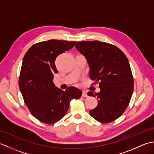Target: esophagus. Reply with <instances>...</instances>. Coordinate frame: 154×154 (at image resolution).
I'll use <instances>...</instances> for the list:
<instances>
[{"label":"esophagus","mask_w":154,"mask_h":154,"mask_svg":"<svg viewBox=\"0 0 154 154\" xmlns=\"http://www.w3.org/2000/svg\"><path fill=\"white\" fill-rule=\"evenodd\" d=\"M82 96H83V97L87 98V97H88V95H87V92H85V91H83V94H82Z\"/></svg>","instance_id":"1"}]
</instances>
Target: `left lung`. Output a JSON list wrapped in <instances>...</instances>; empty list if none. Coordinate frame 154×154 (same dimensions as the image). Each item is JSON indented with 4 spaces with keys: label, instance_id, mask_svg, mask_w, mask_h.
<instances>
[{
    "label": "left lung",
    "instance_id": "8db88e82",
    "mask_svg": "<svg viewBox=\"0 0 154 154\" xmlns=\"http://www.w3.org/2000/svg\"><path fill=\"white\" fill-rule=\"evenodd\" d=\"M75 48L87 59L90 78L99 83L100 91L88 95L97 96L98 106L90 115L108 123L124 113L130 102L134 81L129 62L117 46L98 41L77 42Z\"/></svg>",
    "mask_w": 154,
    "mask_h": 154
}]
</instances>
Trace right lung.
<instances>
[{"mask_svg":"<svg viewBox=\"0 0 154 154\" xmlns=\"http://www.w3.org/2000/svg\"><path fill=\"white\" fill-rule=\"evenodd\" d=\"M76 41L49 40L35 44L26 53L19 78V87L31 113L46 124L58 122L66 115L71 100L82 92L70 87L63 91L55 87L54 74L57 56L72 48Z\"/></svg>","mask_w":154,"mask_h":154,"instance_id":"add662e5","label":"right lung"}]
</instances>
